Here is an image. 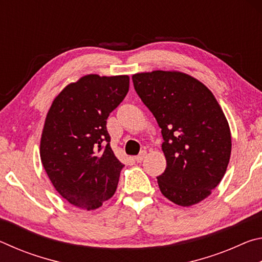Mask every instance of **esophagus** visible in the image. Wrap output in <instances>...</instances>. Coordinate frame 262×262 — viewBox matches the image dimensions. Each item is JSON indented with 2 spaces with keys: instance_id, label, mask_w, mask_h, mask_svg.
<instances>
[{
  "instance_id": "34e87169",
  "label": "esophagus",
  "mask_w": 262,
  "mask_h": 262,
  "mask_svg": "<svg viewBox=\"0 0 262 262\" xmlns=\"http://www.w3.org/2000/svg\"><path fill=\"white\" fill-rule=\"evenodd\" d=\"M145 155H147V151H141V154L137 155V156H135L134 159L137 163H141L142 161H143V158L145 157Z\"/></svg>"
}]
</instances>
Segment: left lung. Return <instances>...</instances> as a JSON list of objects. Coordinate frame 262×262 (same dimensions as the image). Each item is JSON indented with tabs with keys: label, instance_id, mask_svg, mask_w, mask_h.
<instances>
[{
	"label": "left lung",
	"instance_id": "1",
	"mask_svg": "<svg viewBox=\"0 0 262 262\" xmlns=\"http://www.w3.org/2000/svg\"><path fill=\"white\" fill-rule=\"evenodd\" d=\"M132 78L162 129L166 168L157 177L159 189L176 205H196L221 183L230 161L223 111L209 89L187 74L155 70Z\"/></svg>",
	"mask_w": 262,
	"mask_h": 262
}]
</instances>
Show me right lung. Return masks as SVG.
<instances>
[{"mask_svg": "<svg viewBox=\"0 0 262 262\" xmlns=\"http://www.w3.org/2000/svg\"><path fill=\"white\" fill-rule=\"evenodd\" d=\"M128 90L127 75H86L66 86L47 113L41 163L61 196L82 209H97L117 189L125 165L111 148L106 120Z\"/></svg>", "mask_w": 262, "mask_h": 262, "instance_id": "add662e5", "label": "right lung"}]
</instances>
